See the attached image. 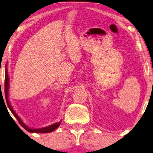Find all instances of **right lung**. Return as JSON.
Returning a JSON list of instances; mask_svg holds the SVG:
<instances>
[{"label": "right lung", "mask_w": 153, "mask_h": 153, "mask_svg": "<svg viewBox=\"0 0 153 153\" xmlns=\"http://www.w3.org/2000/svg\"><path fill=\"white\" fill-rule=\"evenodd\" d=\"M8 88H9V77H8V74H7V68L5 69V99H6V102H7V104L9 107L10 111L12 113V114L14 115V117L17 119L18 122L19 124L22 125V126L24 127V128L27 130L29 132H36V133H48V132H51V131H53V130L57 128V127L59 126L60 123H55V124L50 125V126H48L47 127H44V128H41V129H31L30 127H27L26 125L23 123V121L21 120L19 117L17 116V114H16L15 111L13 110V108L10 105L9 100H8Z\"/></svg>", "instance_id": "add662e5"}]
</instances>
